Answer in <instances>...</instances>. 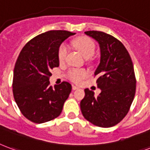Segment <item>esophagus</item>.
<instances>
[{"label": "esophagus", "mask_w": 150, "mask_h": 150, "mask_svg": "<svg viewBox=\"0 0 150 150\" xmlns=\"http://www.w3.org/2000/svg\"><path fill=\"white\" fill-rule=\"evenodd\" d=\"M72 89H73V90H74V91H75V90L79 89V87H78V86H75V85H72Z\"/></svg>", "instance_id": "obj_1"}]
</instances>
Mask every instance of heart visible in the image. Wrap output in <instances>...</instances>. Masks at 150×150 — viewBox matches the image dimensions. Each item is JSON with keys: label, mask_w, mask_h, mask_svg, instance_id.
I'll list each match as a JSON object with an SVG mask.
<instances>
[{"label": "heart", "mask_w": 150, "mask_h": 150, "mask_svg": "<svg viewBox=\"0 0 150 150\" xmlns=\"http://www.w3.org/2000/svg\"><path fill=\"white\" fill-rule=\"evenodd\" d=\"M75 47L85 58H90L95 54V44L91 39L88 37H79L74 41ZM69 51V47L66 44H61L58 51V59L59 62H64L66 59ZM87 75V71L83 69H74L70 71L68 78L75 83L80 82Z\"/></svg>", "instance_id": "b5f03b06"}]
</instances>
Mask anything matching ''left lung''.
<instances>
[{
	"label": "left lung",
	"instance_id": "1",
	"mask_svg": "<svg viewBox=\"0 0 150 150\" xmlns=\"http://www.w3.org/2000/svg\"><path fill=\"white\" fill-rule=\"evenodd\" d=\"M85 34L95 39L100 47V63L95 72L101 93L85 89L80 103L82 114L95 126L108 128L119 123L130 108L136 91V78L130 55L122 42L99 31Z\"/></svg>",
	"mask_w": 150,
	"mask_h": 150
}]
</instances>
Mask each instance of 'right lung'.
Here are the masks:
<instances>
[{
  "label": "right lung",
  "mask_w": 150,
  "mask_h": 150,
  "mask_svg": "<svg viewBox=\"0 0 150 150\" xmlns=\"http://www.w3.org/2000/svg\"><path fill=\"white\" fill-rule=\"evenodd\" d=\"M75 33L52 30L28 41L16 59L13 71L14 99L24 117L34 123H44L60 115L71 85L63 82L50 86L51 70L58 67L60 44Z\"/></svg>",
  "instance_id": "obj_1"
}]
</instances>
